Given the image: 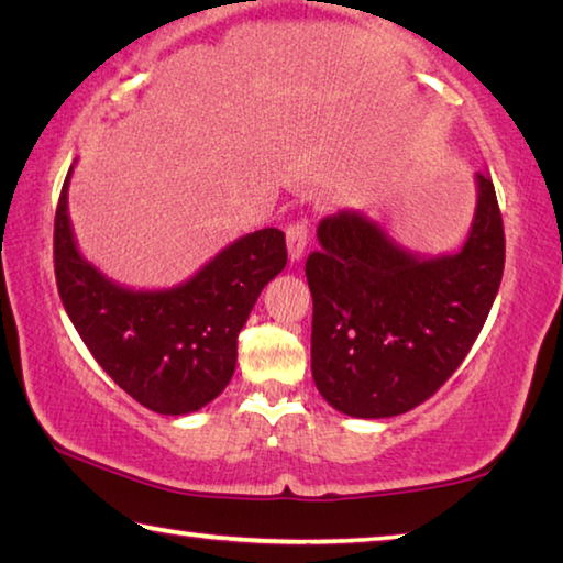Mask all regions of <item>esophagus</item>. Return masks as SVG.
Segmentation results:
<instances>
[{
	"instance_id": "obj_1",
	"label": "esophagus",
	"mask_w": 563,
	"mask_h": 563,
	"mask_svg": "<svg viewBox=\"0 0 563 563\" xmlns=\"http://www.w3.org/2000/svg\"><path fill=\"white\" fill-rule=\"evenodd\" d=\"M285 243H288L290 263L292 265L300 263L305 247H308V223L298 221V223L288 225V231H285Z\"/></svg>"
}]
</instances>
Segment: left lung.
<instances>
[{
    "label": "left lung",
    "instance_id": "obj_1",
    "mask_svg": "<svg viewBox=\"0 0 563 563\" xmlns=\"http://www.w3.org/2000/svg\"><path fill=\"white\" fill-rule=\"evenodd\" d=\"M462 247L419 253L357 208L318 225L308 255L312 379L338 412L405 415L432 397L474 345L504 273V225L489 174Z\"/></svg>",
    "mask_w": 563,
    "mask_h": 563
}]
</instances>
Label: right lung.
I'll list each match as a JSON object with an SVG mask.
<instances>
[{"label": "right lung", "instance_id": "1", "mask_svg": "<svg viewBox=\"0 0 563 563\" xmlns=\"http://www.w3.org/2000/svg\"><path fill=\"white\" fill-rule=\"evenodd\" d=\"M76 164V161H74ZM66 174L54 221V271L64 310L113 383L158 415H190L231 383L243 330L288 253L278 228L225 245L174 288H129L76 243Z\"/></svg>", "mask_w": 563, "mask_h": 563}]
</instances>
